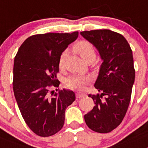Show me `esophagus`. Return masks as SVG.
I'll use <instances>...</instances> for the list:
<instances>
[{
	"label": "esophagus",
	"instance_id": "1",
	"mask_svg": "<svg viewBox=\"0 0 148 148\" xmlns=\"http://www.w3.org/2000/svg\"><path fill=\"white\" fill-rule=\"evenodd\" d=\"M86 96V94L85 93H81V92H77L76 93V98L77 99H80V98H83L84 97Z\"/></svg>",
	"mask_w": 148,
	"mask_h": 148
}]
</instances>
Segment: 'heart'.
<instances>
[{
	"mask_svg": "<svg viewBox=\"0 0 148 148\" xmlns=\"http://www.w3.org/2000/svg\"><path fill=\"white\" fill-rule=\"evenodd\" d=\"M73 50L75 53L79 54L84 62L94 60L96 58V51L92 43L87 40H81L75 43L73 46ZM67 55V51L63 52L60 56L59 60V66L60 68H62L64 60ZM91 78L86 76H80V75H71L67 78L64 81L65 86L68 88L76 91H82L86 87L88 84L91 83Z\"/></svg>",
	"mask_w": 148,
	"mask_h": 148,
	"instance_id": "obj_1",
	"label": "heart"
}]
</instances>
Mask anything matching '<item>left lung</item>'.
Returning a JSON list of instances; mask_svg holds the SVG:
<instances>
[{
    "label": "left lung",
    "instance_id": "obj_1",
    "mask_svg": "<svg viewBox=\"0 0 148 148\" xmlns=\"http://www.w3.org/2000/svg\"><path fill=\"white\" fill-rule=\"evenodd\" d=\"M81 35L96 47L103 61L94 84L100 94L88 95L95 105L84 119L91 130L108 133L120 125L129 108L135 78L132 51L122 35L110 29Z\"/></svg>",
    "mask_w": 148,
    "mask_h": 148
}]
</instances>
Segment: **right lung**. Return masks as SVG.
Masks as SVG:
<instances>
[{"mask_svg":"<svg viewBox=\"0 0 148 148\" xmlns=\"http://www.w3.org/2000/svg\"><path fill=\"white\" fill-rule=\"evenodd\" d=\"M78 32L38 34L27 38L19 47L14 64L13 90L22 118L40 136L55 134L62 128L64 112L75 99L73 91H49L59 87V60Z\"/></svg>","mask_w":148,"mask_h":148,"instance_id":"obj_1","label":"right lung"}]
</instances>
